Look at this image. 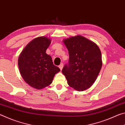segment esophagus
<instances>
[{
  "mask_svg": "<svg viewBox=\"0 0 125 125\" xmlns=\"http://www.w3.org/2000/svg\"><path fill=\"white\" fill-rule=\"evenodd\" d=\"M59 68L60 69V70H62V67H63V64H62V63H61V64L60 65H59Z\"/></svg>",
  "mask_w": 125,
  "mask_h": 125,
  "instance_id": "esophagus-1",
  "label": "esophagus"
}]
</instances>
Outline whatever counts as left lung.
Segmentation results:
<instances>
[{
	"label": "left lung",
	"instance_id": "8db88e82",
	"mask_svg": "<svg viewBox=\"0 0 125 125\" xmlns=\"http://www.w3.org/2000/svg\"><path fill=\"white\" fill-rule=\"evenodd\" d=\"M69 51V62L62 73L70 87L84 91L95 83L101 70V52L95 42L81 35L63 40Z\"/></svg>",
	"mask_w": 125,
	"mask_h": 125
}]
</instances>
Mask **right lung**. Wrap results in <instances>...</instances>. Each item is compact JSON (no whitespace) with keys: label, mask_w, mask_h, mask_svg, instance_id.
Listing matches in <instances>:
<instances>
[{"label":"right lung","mask_w":125,"mask_h":125,"mask_svg":"<svg viewBox=\"0 0 125 125\" xmlns=\"http://www.w3.org/2000/svg\"><path fill=\"white\" fill-rule=\"evenodd\" d=\"M51 42L46 36L34 39L24 48L18 59V66L24 80L36 89L50 85L55 75L60 71L46 53Z\"/></svg>","instance_id":"add662e5"}]
</instances>
